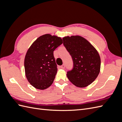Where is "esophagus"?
<instances>
[{"mask_svg": "<svg viewBox=\"0 0 122 122\" xmlns=\"http://www.w3.org/2000/svg\"><path fill=\"white\" fill-rule=\"evenodd\" d=\"M61 69H64L65 68V65L64 64L61 65Z\"/></svg>", "mask_w": 122, "mask_h": 122, "instance_id": "34e87169", "label": "esophagus"}]
</instances>
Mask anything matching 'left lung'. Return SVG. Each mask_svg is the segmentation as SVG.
Instances as JSON below:
<instances>
[{
    "instance_id": "left-lung-1",
    "label": "left lung",
    "mask_w": 122,
    "mask_h": 122,
    "mask_svg": "<svg viewBox=\"0 0 122 122\" xmlns=\"http://www.w3.org/2000/svg\"><path fill=\"white\" fill-rule=\"evenodd\" d=\"M62 40L73 61V69L67 74L68 78L77 87L88 86L100 71L101 59L97 50L80 36H65Z\"/></svg>"
}]
</instances>
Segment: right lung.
Here are the masks:
<instances>
[{"label":"right lung","mask_w":122,"mask_h":122,"mask_svg":"<svg viewBox=\"0 0 122 122\" xmlns=\"http://www.w3.org/2000/svg\"><path fill=\"white\" fill-rule=\"evenodd\" d=\"M63 43L61 38L45 34L32 44L25 55V76L30 84L43 90L52 84L57 71L53 51Z\"/></svg>","instance_id":"obj_1"}]
</instances>
